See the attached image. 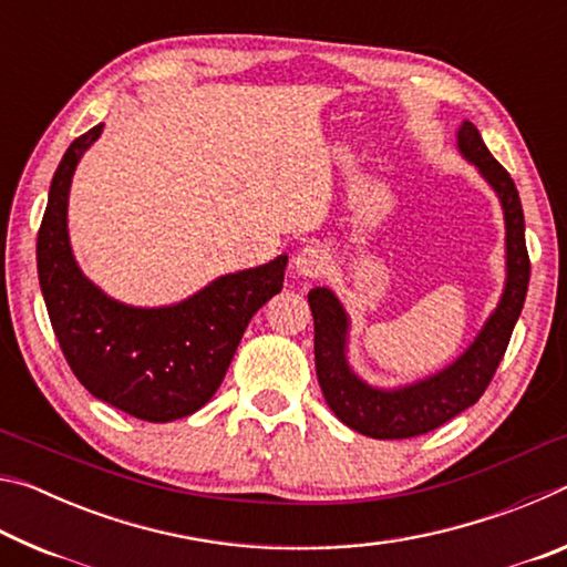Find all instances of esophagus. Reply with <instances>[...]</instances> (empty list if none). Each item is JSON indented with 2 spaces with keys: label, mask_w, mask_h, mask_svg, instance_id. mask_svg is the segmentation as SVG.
Wrapping results in <instances>:
<instances>
[{
  "label": "esophagus",
  "mask_w": 567,
  "mask_h": 567,
  "mask_svg": "<svg viewBox=\"0 0 567 567\" xmlns=\"http://www.w3.org/2000/svg\"><path fill=\"white\" fill-rule=\"evenodd\" d=\"M328 265H330V255L318 245L302 247L292 260L295 272L302 277H320V275H324V270H328Z\"/></svg>",
  "instance_id": "esophagus-1"
}]
</instances>
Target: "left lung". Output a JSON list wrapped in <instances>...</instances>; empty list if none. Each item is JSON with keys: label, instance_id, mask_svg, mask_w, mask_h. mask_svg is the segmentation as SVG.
<instances>
[{"label": "left lung", "instance_id": "8db88e82", "mask_svg": "<svg viewBox=\"0 0 567 567\" xmlns=\"http://www.w3.org/2000/svg\"><path fill=\"white\" fill-rule=\"evenodd\" d=\"M457 147L501 197L507 247V282L501 305L463 358H457L437 375L402 390L364 385L344 360L348 315L338 297L328 287H315L307 295L315 320V368H318L322 395L344 425L375 440L425 435L475 405L491 385L525 302L527 282H530V257L525 247V217L515 182L485 147L473 122H463L457 132Z\"/></svg>", "mask_w": 567, "mask_h": 567}]
</instances>
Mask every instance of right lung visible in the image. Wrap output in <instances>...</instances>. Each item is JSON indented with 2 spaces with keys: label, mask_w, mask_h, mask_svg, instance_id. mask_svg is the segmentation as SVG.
I'll list each match as a JSON object with an SVG mask.
<instances>
[{
  "label": "right lung",
  "mask_w": 567,
  "mask_h": 567,
  "mask_svg": "<svg viewBox=\"0 0 567 567\" xmlns=\"http://www.w3.org/2000/svg\"><path fill=\"white\" fill-rule=\"evenodd\" d=\"M104 124L76 137L56 167L37 235V270L56 342L94 398L147 422L192 415L215 395L247 322L282 290L287 255L225 275L172 307H130L80 272L66 237L74 167Z\"/></svg>",
  "instance_id": "1"
}]
</instances>
